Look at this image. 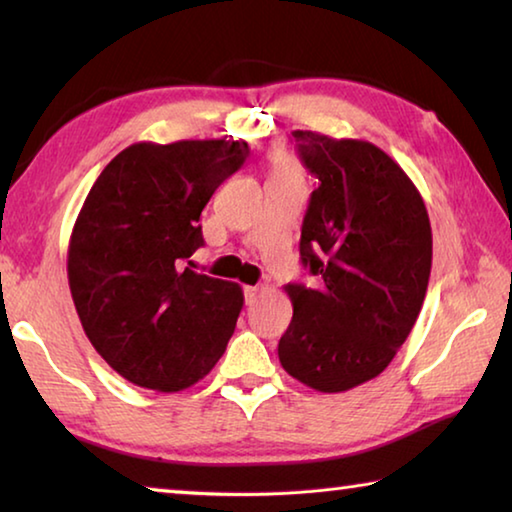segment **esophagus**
I'll return each mask as SVG.
<instances>
[{"label":"esophagus","mask_w":512,"mask_h":512,"mask_svg":"<svg viewBox=\"0 0 512 512\" xmlns=\"http://www.w3.org/2000/svg\"><path fill=\"white\" fill-rule=\"evenodd\" d=\"M259 296V289L257 287H244V298H246V305H255Z\"/></svg>","instance_id":"34e87169"}]
</instances>
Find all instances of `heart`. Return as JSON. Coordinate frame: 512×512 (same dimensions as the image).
Instances as JSON below:
<instances>
[{
    "mask_svg": "<svg viewBox=\"0 0 512 512\" xmlns=\"http://www.w3.org/2000/svg\"><path fill=\"white\" fill-rule=\"evenodd\" d=\"M273 173H291V164L277 155V158L273 160Z\"/></svg>",
    "mask_w": 512,
    "mask_h": 512,
    "instance_id": "obj_1",
    "label": "heart"
}]
</instances>
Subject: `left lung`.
<instances>
[{
	"label": "left lung",
	"mask_w": 512,
	"mask_h": 512,
	"mask_svg": "<svg viewBox=\"0 0 512 512\" xmlns=\"http://www.w3.org/2000/svg\"><path fill=\"white\" fill-rule=\"evenodd\" d=\"M316 178L300 259L320 287L287 284L282 368L320 393L375 379L411 334L431 273L427 207L400 164L363 140L293 131Z\"/></svg>",
	"instance_id": "left-lung-1"
}]
</instances>
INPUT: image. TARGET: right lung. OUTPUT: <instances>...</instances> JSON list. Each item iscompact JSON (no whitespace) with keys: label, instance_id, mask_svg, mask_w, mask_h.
<instances>
[{"label":"right lung","instance_id":"obj_1","mask_svg":"<svg viewBox=\"0 0 512 512\" xmlns=\"http://www.w3.org/2000/svg\"><path fill=\"white\" fill-rule=\"evenodd\" d=\"M248 153L246 142H140L110 160L85 198L69 239V291L94 350L137 386L189 388L235 332L239 284L185 262L205 244L203 207Z\"/></svg>","mask_w":512,"mask_h":512}]
</instances>
